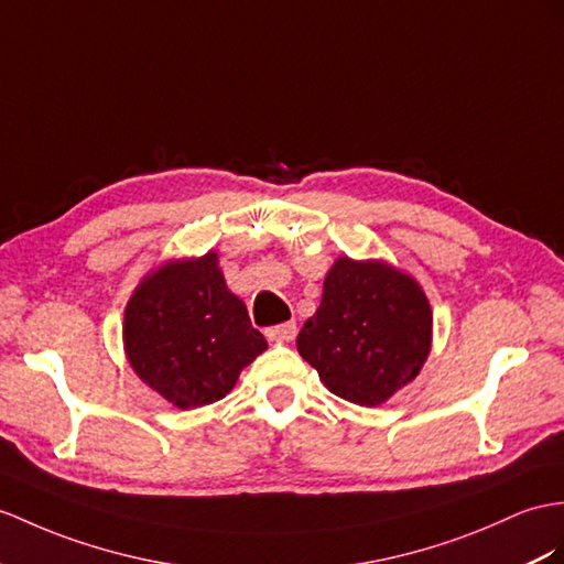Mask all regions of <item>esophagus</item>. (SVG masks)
I'll return each instance as SVG.
<instances>
[{
	"label": "esophagus",
	"instance_id": "1",
	"mask_svg": "<svg viewBox=\"0 0 564 564\" xmlns=\"http://www.w3.org/2000/svg\"><path fill=\"white\" fill-rule=\"evenodd\" d=\"M265 335L270 341H292L296 337V323H282V325H274L268 327Z\"/></svg>",
	"mask_w": 564,
	"mask_h": 564
}]
</instances>
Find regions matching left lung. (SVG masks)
I'll list each match as a JSON object with an SVG mask.
<instances>
[{"label":"left lung","instance_id":"left-lung-1","mask_svg":"<svg viewBox=\"0 0 564 564\" xmlns=\"http://www.w3.org/2000/svg\"><path fill=\"white\" fill-rule=\"evenodd\" d=\"M431 341L433 311L419 282L382 260L345 256L327 270L296 349L329 392L378 406L419 376Z\"/></svg>","mask_w":564,"mask_h":564}]
</instances>
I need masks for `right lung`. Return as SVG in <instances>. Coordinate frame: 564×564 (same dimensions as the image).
Listing matches in <instances>:
<instances>
[{
  "label": "right lung",
  "mask_w": 564,
  "mask_h": 564,
  "mask_svg": "<svg viewBox=\"0 0 564 564\" xmlns=\"http://www.w3.org/2000/svg\"><path fill=\"white\" fill-rule=\"evenodd\" d=\"M268 349L227 290L215 251L150 270L123 311V351L148 388L178 409L223 400Z\"/></svg>",
  "instance_id": "obj_1"
}]
</instances>
